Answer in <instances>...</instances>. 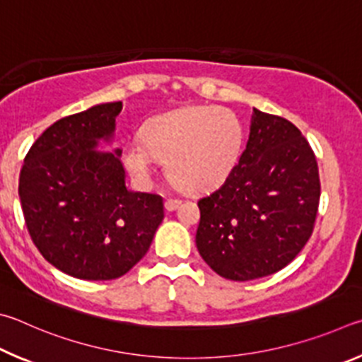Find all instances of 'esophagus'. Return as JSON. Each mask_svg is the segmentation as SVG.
Returning <instances> with one entry per match:
<instances>
[{
  "label": "esophagus",
  "mask_w": 362,
  "mask_h": 362,
  "mask_svg": "<svg viewBox=\"0 0 362 362\" xmlns=\"http://www.w3.org/2000/svg\"><path fill=\"white\" fill-rule=\"evenodd\" d=\"M181 205V200L180 199H173V197H168L167 200H165V208H167L168 211H173L176 210L177 206Z\"/></svg>",
  "instance_id": "34e87169"
}]
</instances>
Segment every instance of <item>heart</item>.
I'll return each instance as SVG.
<instances>
[{"label": "heart", "mask_w": 362, "mask_h": 362, "mask_svg": "<svg viewBox=\"0 0 362 362\" xmlns=\"http://www.w3.org/2000/svg\"><path fill=\"white\" fill-rule=\"evenodd\" d=\"M243 127L226 107L186 106L152 117L143 139L124 146V162L139 180H148L158 160L176 186L204 192L230 175L242 152Z\"/></svg>", "instance_id": "obj_1"}]
</instances>
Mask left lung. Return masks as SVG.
<instances>
[{"mask_svg":"<svg viewBox=\"0 0 362 362\" xmlns=\"http://www.w3.org/2000/svg\"><path fill=\"white\" fill-rule=\"evenodd\" d=\"M320 194L307 138L284 117L255 110L238 163L223 186L199 200L200 256L232 281L275 274L308 242Z\"/></svg>","mask_w":362,"mask_h":362,"instance_id":"1","label":"left lung"}]
</instances>
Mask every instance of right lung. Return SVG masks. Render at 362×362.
Returning <instances> with one entry per match:
<instances>
[{
	"label": "right lung",
	"mask_w": 362,
	"mask_h": 362,
	"mask_svg": "<svg viewBox=\"0 0 362 362\" xmlns=\"http://www.w3.org/2000/svg\"><path fill=\"white\" fill-rule=\"evenodd\" d=\"M122 103H105L57 120L31 144L18 195L42 257L81 280L125 275L148 252L163 219V199L130 192L116 154L93 148L110 138Z\"/></svg>",
	"instance_id": "1"
}]
</instances>
